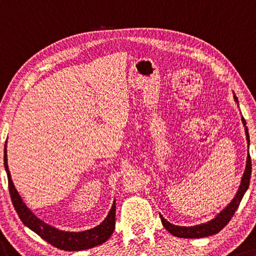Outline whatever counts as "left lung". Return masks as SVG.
I'll return each instance as SVG.
<instances>
[{
    "instance_id": "left-lung-1",
    "label": "left lung",
    "mask_w": 256,
    "mask_h": 256,
    "mask_svg": "<svg viewBox=\"0 0 256 256\" xmlns=\"http://www.w3.org/2000/svg\"><path fill=\"white\" fill-rule=\"evenodd\" d=\"M234 101L238 104L237 96L234 94ZM242 120L245 126L247 142L250 144L248 128L246 126V120H244V117H242ZM250 173H252V163H250V156L248 154V155H247L246 170L244 172V176L242 178L240 186H239V189L236 194V196H234V200L229 202L228 206H226V208L222 210L221 212L213 218V220H210L206 223H202V224H198V226H180L172 224V223L166 221L165 218L160 216V220H162V223H163V226H165V229L168 230L170 234H172L173 236L180 237V238H202V237H208V236H212V234H218V231H221L226 224H228L229 221L231 220V218H232L234 212H236V210L238 208L239 204H240L246 190L248 189Z\"/></svg>"
}]
</instances>
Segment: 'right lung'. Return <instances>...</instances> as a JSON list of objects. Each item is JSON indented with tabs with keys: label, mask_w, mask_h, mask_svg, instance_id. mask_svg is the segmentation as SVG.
Returning <instances> with one entry per match:
<instances>
[{
	"label": "right lung",
	"mask_w": 256,
	"mask_h": 256,
	"mask_svg": "<svg viewBox=\"0 0 256 256\" xmlns=\"http://www.w3.org/2000/svg\"><path fill=\"white\" fill-rule=\"evenodd\" d=\"M4 168H6L8 182H9V192L12 204H14L16 212L18 213L20 220L22 221L26 226L33 230L40 237H42L44 240L48 242V244L64 250H82L104 244L112 236L114 229H115V202H112V206L110 210H109L107 218L99 226H96V228L80 231V232H70V231L58 230L54 226L44 223L38 216H34V213L22 202L17 189L14 188V182L11 180L9 168H8L6 142V148H4Z\"/></svg>",
	"instance_id": "right-lung-1"
}]
</instances>
